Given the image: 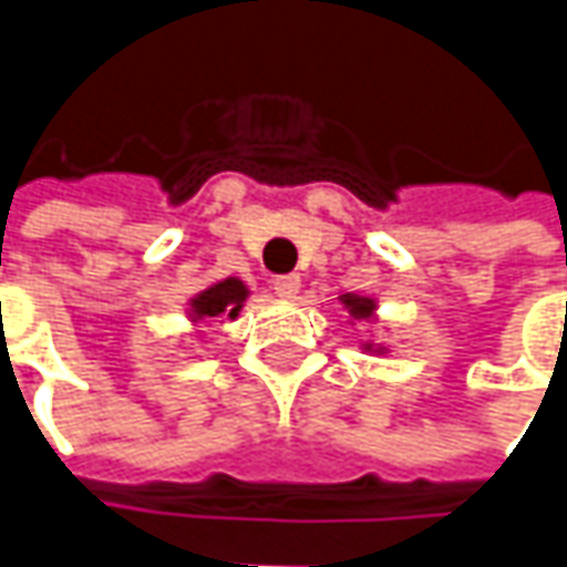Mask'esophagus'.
I'll return each instance as SVG.
<instances>
[{"instance_id":"esophagus-1","label":"esophagus","mask_w":567,"mask_h":567,"mask_svg":"<svg viewBox=\"0 0 567 567\" xmlns=\"http://www.w3.org/2000/svg\"><path fill=\"white\" fill-rule=\"evenodd\" d=\"M274 293L280 296V299H293L299 293V277L296 274H284V277H274Z\"/></svg>"}]
</instances>
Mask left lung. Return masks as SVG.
<instances>
[{
    "label": "left lung",
    "instance_id": "1",
    "mask_svg": "<svg viewBox=\"0 0 567 567\" xmlns=\"http://www.w3.org/2000/svg\"><path fill=\"white\" fill-rule=\"evenodd\" d=\"M340 302H343V309L350 312L353 321H375V309H379V302L372 299V296H360V293H340ZM362 350H375V353H384V347L379 343H362Z\"/></svg>",
    "mask_w": 567,
    "mask_h": 567
}]
</instances>
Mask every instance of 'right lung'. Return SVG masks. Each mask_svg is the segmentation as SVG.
Returning <instances> with one entry per match:
<instances>
[{"mask_svg": "<svg viewBox=\"0 0 567 567\" xmlns=\"http://www.w3.org/2000/svg\"><path fill=\"white\" fill-rule=\"evenodd\" d=\"M246 299H249V287L239 277H224V280L210 284L207 290L188 299V318L224 324V321H233L243 312Z\"/></svg>", "mask_w": 567, "mask_h": 567, "instance_id": "obj_1", "label": "right lung"}]
</instances>
